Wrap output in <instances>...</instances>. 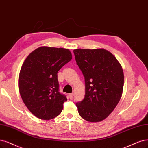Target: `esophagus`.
I'll return each instance as SVG.
<instances>
[{"instance_id":"1","label":"esophagus","mask_w":148,"mask_h":148,"mask_svg":"<svg viewBox=\"0 0 148 148\" xmlns=\"http://www.w3.org/2000/svg\"><path fill=\"white\" fill-rule=\"evenodd\" d=\"M69 97L70 99H73V97H74V94H73V93L69 94Z\"/></svg>"}]
</instances>
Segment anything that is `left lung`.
Instances as JSON below:
<instances>
[{
	"label": "left lung",
	"mask_w": 148,
	"mask_h": 148,
	"mask_svg": "<svg viewBox=\"0 0 148 148\" xmlns=\"http://www.w3.org/2000/svg\"><path fill=\"white\" fill-rule=\"evenodd\" d=\"M85 85L84 99L76 103L80 116L90 122L106 119L122 95L124 74L112 53L103 49L74 50Z\"/></svg>",
	"instance_id": "obj_1"
}]
</instances>
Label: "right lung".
I'll use <instances>...</instances> for the list:
<instances>
[{"label": "right lung", "instance_id": "1", "mask_svg": "<svg viewBox=\"0 0 148 148\" xmlns=\"http://www.w3.org/2000/svg\"><path fill=\"white\" fill-rule=\"evenodd\" d=\"M71 59L68 49L42 46L25 60L19 76V92L37 118L49 120L61 113L67 98L59 91L57 73Z\"/></svg>", "mask_w": 148, "mask_h": 148}]
</instances>
